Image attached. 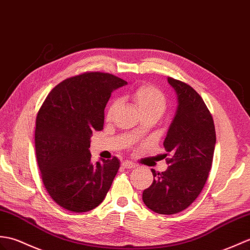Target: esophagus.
Instances as JSON below:
<instances>
[{"label":"esophagus","mask_w":250,"mask_h":250,"mask_svg":"<svg viewBox=\"0 0 250 250\" xmlns=\"http://www.w3.org/2000/svg\"><path fill=\"white\" fill-rule=\"evenodd\" d=\"M121 166H123L124 168H126V169H132V168H135V164L132 163V162H129V161H125L121 163Z\"/></svg>","instance_id":"34e87169"}]
</instances>
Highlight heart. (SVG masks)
Wrapping results in <instances>:
<instances>
[{"label": "heart", "instance_id": "1", "mask_svg": "<svg viewBox=\"0 0 250 250\" xmlns=\"http://www.w3.org/2000/svg\"><path fill=\"white\" fill-rule=\"evenodd\" d=\"M132 101L137 106L138 111L142 115L151 114L156 117L164 113L166 108V98L163 92L151 85H142L132 91ZM118 100H114L107 108L106 118L111 119L116 108L118 107Z\"/></svg>", "mask_w": 250, "mask_h": 250}]
</instances>
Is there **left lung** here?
<instances>
[{"label": "left lung", "mask_w": 250, "mask_h": 250, "mask_svg": "<svg viewBox=\"0 0 250 250\" xmlns=\"http://www.w3.org/2000/svg\"><path fill=\"white\" fill-rule=\"evenodd\" d=\"M178 108L164 147L169 158L163 172L143 191V201L155 213L171 215L188 208L201 193L211 169L216 143L215 126L206 103L193 87L172 78Z\"/></svg>", "instance_id": "8db88e82"}]
</instances>
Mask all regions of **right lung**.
Listing matches in <instances>:
<instances>
[{
    "label": "right lung",
    "instance_id": "obj_1",
    "mask_svg": "<svg viewBox=\"0 0 250 250\" xmlns=\"http://www.w3.org/2000/svg\"><path fill=\"white\" fill-rule=\"evenodd\" d=\"M125 80L103 72H86L56 85L38 111L35 130L37 163L45 189L57 205L83 213L105 198L120 162L91 163L92 132L101 131L104 108L112 91Z\"/></svg>",
    "mask_w": 250,
    "mask_h": 250
}]
</instances>
